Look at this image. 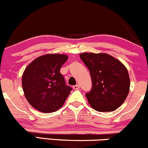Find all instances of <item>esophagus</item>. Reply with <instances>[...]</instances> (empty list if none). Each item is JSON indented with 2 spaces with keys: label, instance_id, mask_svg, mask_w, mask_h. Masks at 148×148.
Here are the masks:
<instances>
[{
  "label": "esophagus",
  "instance_id": "1",
  "mask_svg": "<svg viewBox=\"0 0 148 148\" xmlns=\"http://www.w3.org/2000/svg\"><path fill=\"white\" fill-rule=\"evenodd\" d=\"M79 88H80V86H79V84H77V85H74V86H73V88H74V90L79 89Z\"/></svg>",
  "mask_w": 148,
  "mask_h": 148
}]
</instances>
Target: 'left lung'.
I'll return each mask as SVG.
<instances>
[{
  "mask_svg": "<svg viewBox=\"0 0 148 148\" xmlns=\"http://www.w3.org/2000/svg\"><path fill=\"white\" fill-rule=\"evenodd\" d=\"M92 80L86 96L91 106L100 112L113 111L122 105L130 88V78L125 66L119 60L105 53L81 54Z\"/></svg>",
  "mask_w": 148,
  "mask_h": 148,
  "instance_id": "left-lung-1",
  "label": "left lung"
}]
</instances>
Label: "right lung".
<instances>
[{
	"label": "right lung",
	"instance_id": "obj_1",
	"mask_svg": "<svg viewBox=\"0 0 148 148\" xmlns=\"http://www.w3.org/2000/svg\"><path fill=\"white\" fill-rule=\"evenodd\" d=\"M65 54H48L37 57L25 69L22 84L27 101L42 113L57 111L72 90L66 85L60 68L66 62Z\"/></svg>",
	"mask_w": 148,
	"mask_h": 148
}]
</instances>
